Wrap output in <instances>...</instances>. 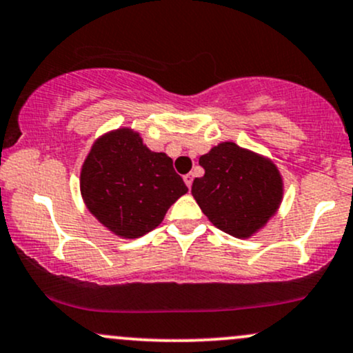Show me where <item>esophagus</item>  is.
Returning <instances> with one entry per match:
<instances>
[{
  "instance_id": "obj_1",
  "label": "esophagus",
  "mask_w": 353,
  "mask_h": 353,
  "mask_svg": "<svg viewBox=\"0 0 353 353\" xmlns=\"http://www.w3.org/2000/svg\"><path fill=\"white\" fill-rule=\"evenodd\" d=\"M192 179H194V176H192V174H185L184 176V183L189 189H191V185H192Z\"/></svg>"
}]
</instances>
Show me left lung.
<instances>
[{"label":"left lung","instance_id":"obj_1","mask_svg":"<svg viewBox=\"0 0 353 353\" xmlns=\"http://www.w3.org/2000/svg\"><path fill=\"white\" fill-rule=\"evenodd\" d=\"M203 177L192 196L216 228L234 238H250L280 208L283 181L270 159L223 142L199 157Z\"/></svg>","mask_w":353,"mask_h":353}]
</instances>
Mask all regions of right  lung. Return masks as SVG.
<instances>
[{"mask_svg":"<svg viewBox=\"0 0 353 353\" xmlns=\"http://www.w3.org/2000/svg\"><path fill=\"white\" fill-rule=\"evenodd\" d=\"M85 206L120 238L144 236L188 192L172 159L152 152L132 129L112 130L92 145L80 172Z\"/></svg>","mask_w":353,"mask_h":353,"instance_id":"obj_1","label":"right lung"}]
</instances>
